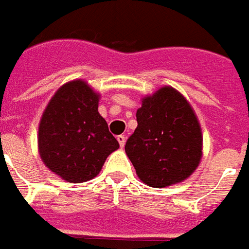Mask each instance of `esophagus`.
Returning a JSON list of instances; mask_svg holds the SVG:
<instances>
[{"mask_svg":"<svg viewBox=\"0 0 249 249\" xmlns=\"http://www.w3.org/2000/svg\"><path fill=\"white\" fill-rule=\"evenodd\" d=\"M117 141H119V143H120V147H124L125 136H117Z\"/></svg>","mask_w":249,"mask_h":249,"instance_id":"obj_1","label":"esophagus"}]
</instances>
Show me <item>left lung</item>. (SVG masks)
<instances>
[{
    "label": "left lung",
    "mask_w": 249,
    "mask_h": 249,
    "mask_svg": "<svg viewBox=\"0 0 249 249\" xmlns=\"http://www.w3.org/2000/svg\"><path fill=\"white\" fill-rule=\"evenodd\" d=\"M137 128L125 153L142 183L170 187L187 180L202 158V130L196 112L181 92L163 86L142 98Z\"/></svg>",
    "instance_id": "obj_1"
}]
</instances>
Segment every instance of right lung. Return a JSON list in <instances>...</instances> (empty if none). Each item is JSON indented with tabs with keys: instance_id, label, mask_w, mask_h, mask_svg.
Returning a JSON list of instances; mask_svg holds the SVG:
<instances>
[{
	"instance_id": "1",
	"label": "right lung",
	"mask_w": 249,
	"mask_h": 249,
	"mask_svg": "<svg viewBox=\"0 0 249 249\" xmlns=\"http://www.w3.org/2000/svg\"><path fill=\"white\" fill-rule=\"evenodd\" d=\"M100 94L83 79L62 85L47 104L37 132L41 160L68 183L94 179L119 142L98 112Z\"/></svg>"
}]
</instances>
